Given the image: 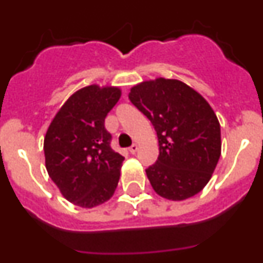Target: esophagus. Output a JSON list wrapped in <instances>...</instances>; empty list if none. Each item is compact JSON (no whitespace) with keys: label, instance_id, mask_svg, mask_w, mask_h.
<instances>
[{"label":"esophagus","instance_id":"34e87169","mask_svg":"<svg viewBox=\"0 0 263 263\" xmlns=\"http://www.w3.org/2000/svg\"><path fill=\"white\" fill-rule=\"evenodd\" d=\"M128 150H129V153H131V154H136L137 150H139V146H137L136 144H134L131 147L128 148Z\"/></svg>","mask_w":263,"mask_h":263}]
</instances>
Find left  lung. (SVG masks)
<instances>
[{
	"label": "left lung",
	"instance_id": "left-lung-1",
	"mask_svg": "<svg viewBox=\"0 0 263 263\" xmlns=\"http://www.w3.org/2000/svg\"><path fill=\"white\" fill-rule=\"evenodd\" d=\"M128 98L158 135V160L146 169L154 191L172 201L201 192L221 154L220 123L210 104L184 82L164 78L135 85Z\"/></svg>",
	"mask_w": 263,
	"mask_h": 263
}]
</instances>
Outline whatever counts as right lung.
Returning a JSON list of instances; mask_svg holds the SVG:
<instances>
[{
    "label": "right lung",
    "instance_id": "obj_1",
    "mask_svg": "<svg viewBox=\"0 0 263 263\" xmlns=\"http://www.w3.org/2000/svg\"><path fill=\"white\" fill-rule=\"evenodd\" d=\"M119 98L117 86L82 87L66 100L47 129V172L73 205L95 208L115 193L124 158L110 147L104 121Z\"/></svg>",
    "mask_w": 263,
    "mask_h": 263
}]
</instances>
